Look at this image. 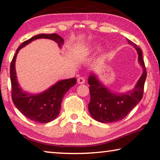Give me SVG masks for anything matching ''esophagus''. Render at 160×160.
Here are the masks:
<instances>
[{"instance_id":"1","label":"esophagus","mask_w":160,"mask_h":160,"mask_svg":"<svg viewBox=\"0 0 160 160\" xmlns=\"http://www.w3.org/2000/svg\"><path fill=\"white\" fill-rule=\"evenodd\" d=\"M85 79L82 77H80L78 79V83H79V84H83V83H85Z\"/></svg>"}]
</instances>
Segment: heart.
Wrapping results in <instances>:
<instances>
[{"label":"heart","mask_w":160,"mask_h":160,"mask_svg":"<svg viewBox=\"0 0 160 160\" xmlns=\"http://www.w3.org/2000/svg\"><path fill=\"white\" fill-rule=\"evenodd\" d=\"M97 48H93V50H95Z\"/></svg>","instance_id":"obj_1"}]
</instances>
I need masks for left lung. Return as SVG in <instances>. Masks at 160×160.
Segmentation results:
<instances>
[{
  "mask_svg": "<svg viewBox=\"0 0 160 160\" xmlns=\"http://www.w3.org/2000/svg\"><path fill=\"white\" fill-rule=\"evenodd\" d=\"M128 41L136 49L138 53L139 63L143 68L142 74L132 90L122 94L112 92L92 73L88 78L90 93L88 110L91 116L100 122L111 123L122 120L142 98L147 77L142 52L131 40L128 39Z\"/></svg>",
  "mask_w": 160,
  "mask_h": 160,
  "instance_id": "obj_1",
  "label": "left lung"
}]
</instances>
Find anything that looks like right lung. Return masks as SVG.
<instances>
[{
  "label": "right lung",
  "instance_id": "1",
  "mask_svg": "<svg viewBox=\"0 0 160 160\" xmlns=\"http://www.w3.org/2000/svg\"><path fill=\"white\" fill-rule=\"evenodd\" d=\"M40 38H47L55 41L60 48L64 43L63 40L56 33L39 34L25 40L16 50L11 63L10 76L12 86V100L17 109L30 120L40 123H48L55 120L60 114L63 97L70 88L76 84L75 78L58 81L41 93H28L22 90L18 82L16 72V59L18 52L22 48L33 40Z\"/></svg>",
  "mask_w": 160,
  "mask_h": 160
}]
</instances>
